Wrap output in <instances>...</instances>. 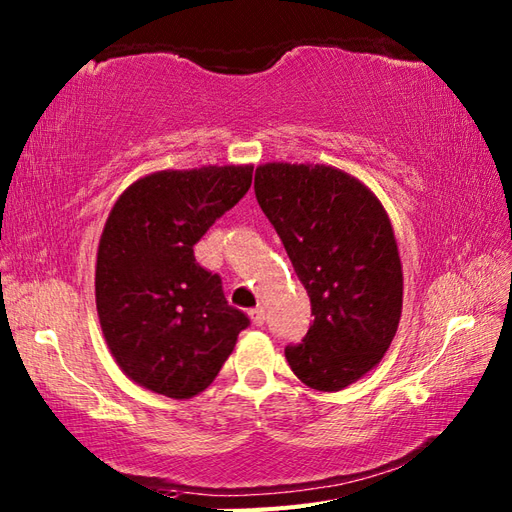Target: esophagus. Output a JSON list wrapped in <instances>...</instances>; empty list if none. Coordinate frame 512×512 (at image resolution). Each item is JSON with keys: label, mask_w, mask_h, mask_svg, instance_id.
Masks as SVG:
<instances>
[{"label": "esophagus", "mask_w": 512, "mask_h": 512, "mask_svg": "<svg viewBox=\"0 0 512 512\" xmlns=\"http://www.w3.org/2000/svg\"><path fill=\"white\" fill-rule=\"evenodd\" d=\"M251 320H253V325H264V320H266V312H264V307H255V310H251Z\"/></svg>", "instance_id": "34e87169"}]
</instances>
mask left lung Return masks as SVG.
Wrapping results in <instances>:
<instances>
[{
    "mask_svg": "<svg viewBox=\"0 0 512 512\" xmlns=\"http://www.w3.org/2000/svg\"><path fill=\"white\" fill-rule=\"evenodd\" d=\"M255 196L312 303V325L285 358L310 388H347L384 358L401 318L403 272L386 211L329 165H259Z\"/></svg>",
    "mask_w": 512,
    "mask_h": 512,
    "instance_id": "left-lung-1",
    "label": "left lung"
}]
</instances>
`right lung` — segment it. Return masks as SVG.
Here are the masks:
<instances>
[{
	"mask_svg": "<svg viewBox=\"0 0 512 512\" xmlns=\"http://www.w3.org/2000/svg\"><path fill=\"white\" fill-rule=\"evenodd\" d=\"M251 165H209L139 178L104 224L95 305L122 371L148 390L189 399L205 390L251 325L202 268L194 244L244 198Z\"/></svg>",
	"mask_w": 512,
	"mask_h": 512,
	"instance_id": "1",
	"label": "right lung"
}]
</instances>
